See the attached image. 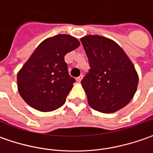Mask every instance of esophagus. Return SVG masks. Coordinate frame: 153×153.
I'll list each match as a JSON object with an SVG mask.
<instances>
[{
    "label": "esophagus",
    "mask_w": 153,
    "mask_h": 153,
    "mask_svg": "<svg viewBox=\"0 0 153 153\" xmlns=\"http://www.w3.org/2000/svg\"><path fill=\"white\" fill-rule=\"evenodd\" d=\"M82 76H78V77H76V82H80L81 81H82Z\"/></svg>",
    "instance_id": "obj_1"
}]
</instances>
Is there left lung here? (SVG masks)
<instances>
[{"instance_id": "8db88e82", "label": "left lung", "mask_w": 153, "mask_h": 153, "mask_svg": "<svg viewBox=\"0 0 153 153\" xmlns=\"http://www.w3.org/2000/svg\"><path fill=\"white\" fill-rule=\"evenodd\" d=\"M81 41L91 68L81 82L89 105L101 113L116 112L134 98L138 84L137 71L114 40L86 35Z\"/></svg>"}]
</instances>
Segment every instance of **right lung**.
<instances>
[{"mask_svg": "<svg viewBox=\"0 0 153 153\" xmlns=\"http://www.w3.org/2000/svg\"><path fill=\"white\" fill-rule=\"evenodd\" d=\"M80 46L69 34H57L44 40L17 74L19 95L25 102L42 112L61 107L73 86L68 74L66 54Z\"/></svg>", "mask_w": 153, "mask_h": 153, "instance_id": "1", "label": "right lung"}]
</instances>
